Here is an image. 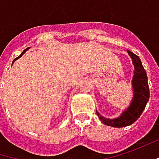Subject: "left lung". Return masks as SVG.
<instances>
[{
    "label": "left lung",
    "instance_id": "8db88e82",
    "mask_svg": "<svg viewBox=\"0 0 159 159\" xmlns=\"http://www.w3.org/2000/svg\"><path fill=\"white\" fill-rule=\"evenodd\" d=\"M128 54L132 59V64L134 66L133 78H132V90H133V98L129 106L122 111V113L114 119H108L101 115L96 110L101 121L107 126L114 128H121L131 125L141 115L142 111L149 99V88L148 84V76L142 66V63L139 57L134 53L127 50Z\"/></svg>",
    "mask_w": 159,
    "mask_h": 159
}]
</instances>
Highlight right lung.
<instances>
[{
  "instance_id": "1",
  "label": "right lung",
  "mask_w": 159,
  "mask_h": 159,
  "mask_svg": "<svg viewBox=\"0 0 159 159\" xmlns=\"http://www.w3.org/2000/svg\"><path fill=\"white\" fill-rule=\"evenodd\" d=\"M29 48H26V49H25V50H24V51L22 52V53H21V54H20V56H19V57H16V58H15L14 60H13V62H12V64H13V63H14L15 61L17 60V59H19V58H20V57H21V56H22V55H23V54H25V52L27 51V50H28V49H29Z\"/></svg>"
}]
</instances>
